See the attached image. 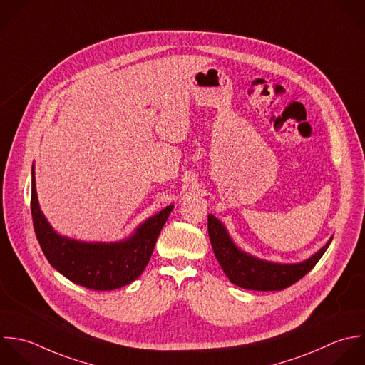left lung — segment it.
<instances>
[{
    "mask_svg": "<svg viewBox=\"0 0 365 365\" xmlns=\"http://www.w3.org/2000/svg\"><path fill=\"white\" fill-rule=\"evenodd\" d=\"M207 230L215 256L229 280L242 289L257 292L283 290L303 279L317 264L333 240L330 239L316 255L302 263L280 264L245 253L233 243L226 227L213 215L207 217Z\"/></svg>",
    "mask_w": 365,
    "mask_h": 365,
    "instance_id": "obj_1",
    "label": "left lung"
}]
</instances>
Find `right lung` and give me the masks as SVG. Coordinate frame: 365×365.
<instances>
[{"label":"right lung","mask_w":365,"mask_h":365,"mask_svg":"<svg viewBox=\"0 0 365 365\" xmlns=\"http://www.w3.org/2000/svg\"><path fill=\"white\" fill-rule=\"evenodd\" d=\"M173 205L145 220L135 233L115 243H86L58 235L42 215L32 166L31 213L38 243L49 262L68 280L91 290H115L136 280L152 256L158 236Z\"/></svg>","instance_id":"1"}]
</instances>
